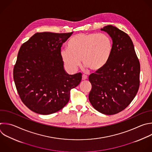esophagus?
<instances>
[{
  "mask_svg": "<svg viewBox=\"0 0 152 152\" xmlns=\"http://www.w3.org/2000/svg\"><path fill=\"white\" fill-rule=\"evenodd\" d=\"M87 79H88V76H87L86 75H82V79L83 80H86Z\"/></svg>",
  "mask_w": 152,
  "mask_h": 152,
  "instance_id": "1",
  "label": "esophagus"
}]
</instances>
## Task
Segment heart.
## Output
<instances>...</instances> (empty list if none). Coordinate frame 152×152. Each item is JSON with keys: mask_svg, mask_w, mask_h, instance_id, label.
<instances>
[{"mask_svg": "<svg viewBox=\"0 0 152 152\" xmlns=\"http://www.w3.org/2000/svg\"><path fill=\"white\" fill-rule=\"evenodd\" d=\"M67 48L61 51V58L70 70L80 63L93 72L103 69L108 63L113 49L111 39L105 34L79 33L68 42Z\"/></svg>", "mask_w": 152, "mask_h": 152, "instance_id": "b5f03b06", "label": "heart"}]
</instances>
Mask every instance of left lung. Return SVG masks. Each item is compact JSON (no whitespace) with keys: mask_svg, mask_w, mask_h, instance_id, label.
<instances>
[{"mask_svg":"<svg viewBox=\"0 0 152 152\" xmlns=\"http://www.w3.org/2000/svg\"><path fill=\"white\" fill-rule=\"evenodd\" d=\"M112 39L113 49L106 66L89 76L91 104L107 115L118 113L131 103L140 86V64L130 37L116 27L101 29Z\"/></svg>","mask_w":152,"mask_h":152,"instance_id":"1","label":"left lung"}]
</instances>
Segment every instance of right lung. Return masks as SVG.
Masks as SVG:
<instances>
[{
	"label": "right lung",
	"instance_id": "right-lung-1",
	"mask_svg": "<svg viewBox=\"0 0 152 152\" xmlns=\"http://www.w3.org/2000/svg\"><path fill=\"white\" fill-rule=\"evenodd\" d=\"M73 32L36 33L20 48L13 77L22 102L31 111L50 115L69 102L70 90L82 79L81 73L64 71L61 48Z\"/></svg>",
	"mask_w": 152,
	"mask_h": 152
}]
</instances>
